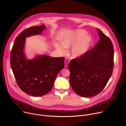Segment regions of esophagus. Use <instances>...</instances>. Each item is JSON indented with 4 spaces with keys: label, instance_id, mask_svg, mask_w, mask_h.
Masks as SVG:
<instances>
[{
    "label": "esophagus",
    "instance_id": "1",
    "mask_svg": "<svg viewBox=\"0 0 126 126\" xmlns=\"http://www.w3.org/2000/svg\"><path fill=\"white\" fill-rule=\"evenodd\" d=\"M69 63V60L68 59L66 58L65 59V68H67L68 67Z\"/></svg>",
    "mask_w": 126,
    "mask_h": 126
}]
</instances>
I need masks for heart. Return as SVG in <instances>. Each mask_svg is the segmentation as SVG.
I'll return each instance as SVG.
<instances>
[{
	"label": "heart",
	"instance_id": "obj_1",
	"mask_svg": "<svg viewBox=\"0 0 126 126\" xmlns=\"http://www.w3.org/2000/svg\"><path fill=\"white\" fill-rule=\"evenodd\" d=\"M83 29L68 31L61 38V43L63 46L58 45L57 48L62 54H65L66 51L64 47L68 48L73 46L70 51L72 58H80L84 56L93 44V38Z\"/></svg>",
	"mask_w": 126,
	"mask_h": 126
}]
</instances>
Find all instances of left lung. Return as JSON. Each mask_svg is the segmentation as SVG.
<instances>
[{"label": "left lung", "instance_id": "left-lung-1", "mask_svg": "<svg viewBox=\"0 0 126 126\" xmlns=\"http://www.w3.org/2000/svg\"><path fill=\"white\" fill-rule=\"evenodd\" d=\"M100 40L80 58L68 65L70 83L74 91L84 97L99 94L110 79L114 67L113 45L109 37L97 29Z\"/></svg>", "mask_w": 126, "mask_h": 126}]
</instances>
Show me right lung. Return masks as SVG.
<instances>
[{
  "mask_svg": "<svg viewBox=\"0 0 126 126\" xmlns=\"http://www.w3.org/2000/svg\"><path fill=\"white\" fill-rule=\"evenodd\" d=\"M45 28L42 25L25 29L15 39L10 53V65L18 86L25 93L36 97L50 92L59 71L64 67L62 57L41 55L33 60L25 57V38L41 34Z\"/></svg>",
  "mask_w": 126,
  "mask_h": 126,
  "instance_id": "add662e5",
  "label": "right lung"
}]
</instances>
